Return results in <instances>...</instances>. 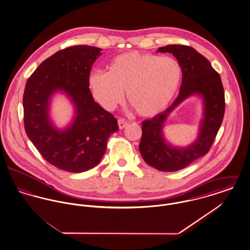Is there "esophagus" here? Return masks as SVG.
<instances>
[{
    "instance_id": "1",
    "label": "esophagus",
    "mask_w": 250,
    "mask_h": 250,
    "mask_svg": "<svg viewBox=\"0 0 250 250\" xmlns=\"http://www.w3.org/2000/svg\"><path fill=\"white\" fill-rule=\"evenodd\" d=\"M118 125H119L120 129H123V128H125L128 125V122L123 119V118H120V119H118Z\"/></svg>"
}]
</instances>
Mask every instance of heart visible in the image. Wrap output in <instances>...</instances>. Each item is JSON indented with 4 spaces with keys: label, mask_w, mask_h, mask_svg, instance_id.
I'll use <instances>...</instances> for the list:
<instances>
[{
    "label": "heart",
    "mask_w": 250,
    "mask_h": 250,
    "mask_svg": "<svg viewBox=\"0 0 250 250\" xmlns=\"http://www.w3.org/2000/svg\"><path fill=\"white\" fill-rule=\"evenodd\" d=\"M182 79L183 68L177 60L132 51L111 60L107 72H92L89 86L98 103L107 110L123 101L125 91L129 105L139 115L153 117L173 100Z\"/></svg>",
    "instance_id": "obj_1"
}]
</instances>
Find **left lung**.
<instances>
[{
    "instance_id": "1",
    "label": "left lung",
    "mask_w": 250,
    "mask_h": 250,
    "mask_svg": "<svg viewBox=\"0 0 250 250\" xmlns=\"http://www.w3.org/2000/svg\"><path fill=\"white\" fill-rule=\"evenodd\" d=\"M168 52L183 68L179 95L163 112L142 123L140 152L144 161L161 171H177L206 155L214 143L225 112V95L219 74L196 49L185 45H168L157 49ZM201 95L204 119L197 140L188 147L171 146L164 138L163 126L170 112L188 96Z\"/></svg>"
}]
</instances>
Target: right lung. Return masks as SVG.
Returning a JSON list of instances; mask_svg holds the SVG:
<instances>
[{"instance_id":"right-lung-1","label":"right lung","mask_w":250,"mask_h":250,"mask_svg":"<svg viewBox=\"0 0 250 250\" xmlns=\"http://www.w3.org/2000/svg\"><path fill=\"white\" fill-rule=\"evenodd\" d=\"M101 50L85 45L59 50L26 83V134L48 163L62 170L79 173L93 168L105 154L109 136L119 130L116 118L95 103L89 88L90 71ZM56 91L67 95L75 107V118L63 131L55 127L48 114Z\"/></svg>"}]
</instances>
